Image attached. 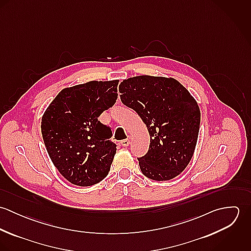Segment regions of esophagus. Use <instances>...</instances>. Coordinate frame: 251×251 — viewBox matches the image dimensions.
Listing matches in <instances>:
<instances>
[{
	"mask_svg": "<svg viewBox=\"0 0 251 251\" xmlns=\"http://www.w3.org/2000/svg\"><path fill=\"white\" fill-rule=\"evenodd\" d=\"M129 144H130V138H126V139H124L121 141V145L123 147H127Z\"/></svg>",
	"mask_w": 251,
	"mask_h": 251,
	"instance_id": "esophagus-1",
	"label": "esophagus"
}]
</instances>
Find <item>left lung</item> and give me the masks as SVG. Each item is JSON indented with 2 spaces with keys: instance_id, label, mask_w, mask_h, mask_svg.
<instances>
[{
  "instance_id": "obj_1",
  "label": "left lung",
  "mask_w": 251,
  "mask_h": 251,
  "mask_svg": "<svg viewBox=\"0 0 251 251\" xmlns=\"http://www.w3.org/2000/svg\"><path fill=\"white\" fill-rule=\"evenodd\" d=\"M121 100L148 127V152L138 157L144 175L168 180L189 163L197 143L201 113L196 100L174 78L140 75L124 80Z\"/></svg>"
}]
</instances>
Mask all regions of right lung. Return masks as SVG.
I'll use <instances>...</instances> for the list:
<instances>
[{
    "instance_id": "add662e5",
    "label": "right lung",
    "mask_w": 251,
    "mask_h": 251,
    "mask_svg": "<svg viewBox=\"0 0 251 251\" xmlns=\"http://www.w3.org/2000/svg\"><path fill=\"white\" fill-rule=\"evenodd\" d=\"M119 80L91 81L61 91L44 112L41 134L59 172L73 184L90 186L109 173L117 145L98 118L112 107Z\"/></svg>"
}]
</instances>
